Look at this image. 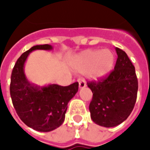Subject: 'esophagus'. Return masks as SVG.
<instances>
[{"mask_svg":"<svg viewBox=\"0 0 150 150\" xmlns=\"http://www.w3.org/2000/svg\"><path fill=\"white\" fill-rule=\"evenodd\" d=\"M86 82H85L84 79H80V80L79 81V89L84 88L86 86Z\"/></svg>","mask_w":150,"mask_h":150,"instance_id":"1","label":"esophagus"}]
</instances>
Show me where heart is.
<instances>
[{
  "instance_id": "b5f03b06",
  "label": "heart",
  "mask_w": 150,
  "mask_h": 150,
  "mask_svg": "<svg viewBox=\"0 0 150 150\" xmlns=\"http://www.w3.org/2000/svg\"><path fill=\"white\" fill-rule=\"evenodd\" d=\"M115 62V55L110 50L87 49L73 58L72 67L75 71L86 72L91 79L100 80L111 73Z\"/></svg>"
}]
</instances>
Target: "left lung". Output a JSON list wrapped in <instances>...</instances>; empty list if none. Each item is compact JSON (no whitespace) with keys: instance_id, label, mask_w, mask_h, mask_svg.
I'll return each mask as SVG.
<instances>
[{"instance_id":"8db88e82","label":"left lung","mask_w":150,"mask_h":150,"mask_svg":"<svg viewBox=\"0 0 150 150\" xmlns=\"http://www.w3.org/2000/svg\"><path fill=\"white\" fill-rule=\"evenodd\" d=\"M115 50V70L104 80L87 83L93 93L91 117L95 124L107 128L126 120L134 109L138 88L135 68L128 55L118 47Z\"/></svg>"}]
</instances>
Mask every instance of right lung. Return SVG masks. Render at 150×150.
<instances>
[{
  "instance_id": "obj_1",
  "label": "right lung",
  "mask_w": 150,
  "mask_h": 150,
  "mask_svg": "<svg viewBox=\"0 0 150 150\" xmlns=\"http://www.w3.org/2000/svg\"><path fill=\"white\" fill-rule=\"evenodd\" d=\"M52 49L50 44L32 47L17 59L11 75L10 95L16 114L25 125L40 132L52 131L63 124L67 104L79 89L78 82L67 86L57 84L40 86L27 79L24 64L30 53Z\"/></svg>"
}]
</instances>
